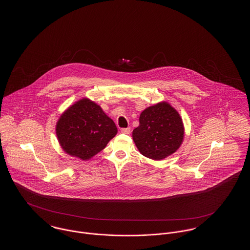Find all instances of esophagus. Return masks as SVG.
<instances>
[{"instance_id":"esophagus-1","label":"esophagus","mask_w":250,"mask_h":250,"mask_svg":"<svg viewBox=\"0 0 250 250\" xmlns=\"http://www.w3.org/2000/svg\"><path fill=\"white\" fill-rule=\"evenodd\" d=\"M130 127H125V128H122L121 132L124 134H129L130 133Z\"/></svg>"}]
</instances>
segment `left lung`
Listing matches in <instances>:
<instances>
[{"instance_id":"left-lung-1","label":"left lung","mask_w":250,"mask_h":250,"mask_svg":"<svg viewBox=\"0 0 250 250\" xmlns=\"http://www.w3.org/2000/svg\"><path fill=\"white\" fill-rule=\"evenodd\" d=\"M133 140L144 156L161 160L173 154L184 139V125L176 109L166 102L144 109Z\"/></svg>"}]
</instances>
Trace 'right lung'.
I'll list each match as a JSON object with an SVG mask.
<instances>
[{
  "label": "right lung",
  "instance_id": "right-lung-1",
  "mask_svg": "<svg viewBox=\"0 0 250 250\" xmlns=\"http://www.w3.org/2000/svg\"><path fill=\"white\" fill-rule=\"evenodd\" d=\"M56 134L65 153L87 160L106 147L117 127L101 107L83 98L62 114Z\"/></svg>",
  "mask_w": 250,
  "mask_h": 250
}]
</instances>
